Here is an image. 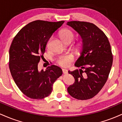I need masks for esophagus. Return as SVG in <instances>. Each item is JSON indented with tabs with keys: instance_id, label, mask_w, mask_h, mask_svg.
I'll return each instance as SVG.
<instances>
[{
	"instance_id": "34e87169",
	"label": "esophagus",
	"mask_w": 122,
	"mask_h": 122,
	"mask_svg": "<svg viewBox=\"0 0 122 122\" xmlns=\"http://www.w3.org/2000/svg\"><path fill=\"white\" fill-rule=\"evenodd\" d=\"M62 72L64 74H67L68 73V70L65 69H62Z\"/></svg>"
}]
</instances>
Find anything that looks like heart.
Wrapping results in <instances>:
<instances>
[{"instance_id": "b5f03b06", "label": "heart", "mask_w": 122, "mask_h": 122, "mask_svg": "<svg viewBox=\"0 0 122 122\" xmlns=\"http://www.w3.org/2000/svg\"><path fill=\"white\" fill-rule=\"evenodd\" d=\"M60 37L64 42L68 41H72L74 37L73 33L69 29H64L60 33ZM51 39L47 42V46H49V43ZM74 60V57L72 54H66L61 56L57 58V62L58 65L62 67H68L71 65V62Z\"/></svg>"}]
</instances>
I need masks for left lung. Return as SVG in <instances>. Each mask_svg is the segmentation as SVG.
I'll return each instance as SVG.
<instances>
[{
  "label": "left lung",
  "instance_id": "left-lung-1",
  "mask_svg": "<svg viewBox=\"0 0 122 122\" xmlns=\"http://www.w3.org/2000/svg\"><path fill=\"white\" fill-rule=\"evenodd\" d=\"M67 25L81 37L80 56L75 65L84 69L68 71L75 82L68 88V92L78 100L91 99L103 87L111 69L113 56L110 42L104 32L90 22L71 21Z\"/></svg>",
  "mask_w": 122,
  "mask_h": 122
}]
</instances>
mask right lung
Listing matches in <instances>:
<instances>
[{"label": "right lung", "mask_w": 122, "mask_h": 122, "mask_svg": "<svg viewBox=\"0 0 122 122\" xmlns=\"http://www.w3.org/2000/svg\"><path fill=\"white\" fill-rule=\"evenodd\" d=\"M64 23L33 21L14 38L9 50V68L18 87L30 99H42L48 96L54 82L62 75V69L56 65L40 71L38 64L45 52L48 40Z\"/></svg>", "instance_id": "obj_1"}]
</instances>
